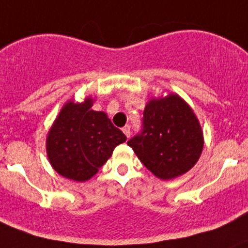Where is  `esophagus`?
Instances as JSON below:
<instances>
[{"instance_id":"esophagus-1","label":"esophagus","mask_w":248,"mask_h":248,"mask_svg":"<svg viewBox=\"0 0 248 248\" xmlns=\"http://www.w3.org/2000/svg\"><path fill=\"white\" fill-rule=\"evenodd\" d=\"M122 132H124V136H126L127 138H129V137H131V127H129L128 124H126V126L122 128Z\"/></svg>"}]
</instances>
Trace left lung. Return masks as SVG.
Listing matches in <instances>:
<instances>
[{
    "label": "left lung",
    "mask_w": 248,
    "mask_h": 248,
    "mask_svg": "<svg viewBox=\"0 0 248 248\" xmlns=\"http://www.w3.org/2000/svg\"><path fill=\"white\" fill-rule=\"evenodd\" d=\"M141 131L127 141L150 171L162 180L185 174L198 162L204 139L196 115L177 94L152 99Z\"/></svg>",
    "instance_id": "1"
}]
</instances>
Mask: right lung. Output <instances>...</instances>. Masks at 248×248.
I'll list each match as a JSON object with an SVG mask.
<instances>
[{
    "label": "right lung",
    "mask_w": 248,
    "mask_h": 248,
    "mask_svg": "<svg viewBox=\"0 0 248 248\" xmlns=\"http://www.w3.org/2000/svg\"><path fill=\"white\" fill-rule=\"evenodd\" d=\"M92 99L68 102L55 120L46 139L52 168L74 181H86L111 156L127 137L114 126L103 111L91 110Z\"/></svg>",
    "instance_id": "add662e5"
}]
</instances>
